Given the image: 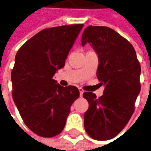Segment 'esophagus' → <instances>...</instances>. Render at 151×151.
I'll list each match as a JSON object with an SVG mask.
<instances>
[{"instance_id": "esophagus-1", "label": "esophagus", "mask_w": 151, "mask_h": 151, "mask_svg": "<svg viewBox=\"0 0 151 151\" xmlns=\"http://www.w3.org/2000/svg\"><path fill=\"white\" fill-rule=\"evenodd\" d=\"M79 91H80V96H82L83 93H84L83 89H81V88H79Z\"/></svg>"}]
</instances>
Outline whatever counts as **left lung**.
Masks as SVG:
<instances>
[{"mask_svg":"<svg viewBox=\"0 0 151 151\" xmlns=\"http://www.w3.org/2000/svg\"><path fill=\"white\" fill-rule=\"evenodd\" d=\"M86 43L98 55L96 76L105 90L100 98L92 92L83 94L89 102L84 125L91 138L106 140L119 134L133 115L140 91V65L132 45L111 28L86 27L81 45Z\"/></svg>","mask_w":151,"mask_h":151,"instance_id":"left-lung-1","label":"left lung"}]
</instances>
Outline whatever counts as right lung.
Listing matches in <instances>:
<instances>
[{
    "mask_svg": "<svg viewBox=\"0 0 151 151\" xmlns=\"http://www.w3.org/2000/svg\"><path fill=\"white\" fill-rule=\"evenodd\" d=\"M84 25L45 29L17 51L12 72V98L26 126L42 137L63 130L70 106L79 96L76 86L63 87L53 79L64 67Z\"/></svg>",
    "mask_w": 151,
    "mask_h": 151,
    "instance_id": "right-lung-1",
    "label": "right lung"
}]
</instances>
